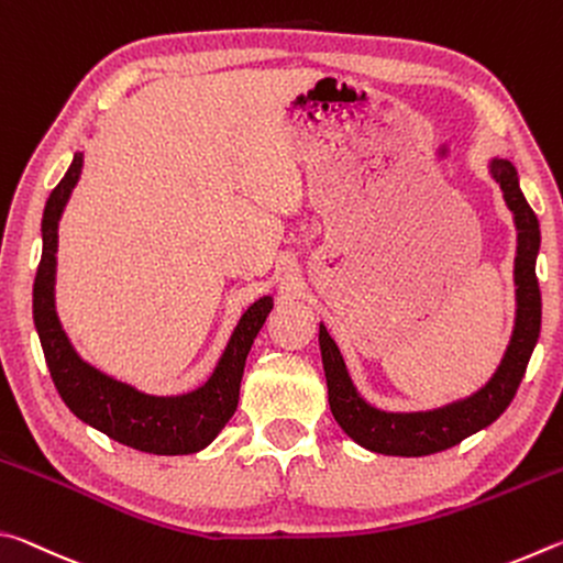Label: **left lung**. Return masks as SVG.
I'll use <instances>...</instances> for the list:
<instances>
[{
    "instance_id": "obj_1",
    "label": "left lung",
    "mask_w": 563,
    "mask_h": 563,
    "mask_svg": "<svg viewBox=\"0 0 563 563\" xmlns=\"http://www.w3.org/2000/svg\"><path fill=\"white\" fill-rule=\"evenodd\" d=\"M492 176L504 190V201L514 213L519 231L517 261H514V283H517V325L494 377L479 393L430 412H383L369 407L357 395L345 369L335 340L320 325L322 367L328 379V399L335 422L350 440L377 454L395 456H424L460 444L464 437L492 424L517 395L523 373H527L533 345L541 330V290L537 280V253L541 243L539 221L523 198L517 178V168L509 161L494 158Z\"/></svg>"
}]
</instances>
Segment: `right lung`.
<instances>
[{
  "label": "right lung",
  "instance_id": "add662e5",
  "mask_svg": "<svg viewBox=\"0 0 563 563\" xmlns=\"http://www.w3.org/2000/svg\"><path fill=\"white\" fill-rule=\"evenodd\" d=\"M81 164V154H76L44 208V247L34 280V325L40 332L46 367H49L54 387L62 395L64 405L81 422L97 427L111 440L148 454H194L211 444L228 419L233 417L245 357L273 310V300L265 295L245 310L216 373L190 395L151 397L87 365L74 352L54 310L56 241H59L56 228H59V218L69 201L71 188L79 180Z\"/></svg>",
  "mask_w": 563,
  "mask_h": 563
}]
</instances>
